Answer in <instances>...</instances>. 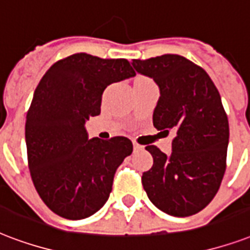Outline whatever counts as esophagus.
Wrapping results in <instances>:
<instances>
[{"mask_svg":"<svg viewBox=\"0 0 250 250\" xmlns=\"http://www.w3.org/2000/svg\"><path fill=\"white\" fill-rule=\"evenodd\" d=\"M133 149L135 150H143L144 149V146H142V144H139L138 142H133Z\"/></svg>","mask_w":250,"mask_h":250,"instance_id":"1","label":"esophagus"}]
</instances>
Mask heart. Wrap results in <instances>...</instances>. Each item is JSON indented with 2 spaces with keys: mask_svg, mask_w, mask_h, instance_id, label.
<instances>
[{
  "mask_svg": "<svg viewBox=\"0 0 250 250\" xmlns=\"http://www.w3.org/2000/svg\"><path fill=\"white\" fill-rule=\"evenodd\" d=\"M143 79H144V77H140V79H138V80H143Z\"/></svg>",
  "mask_w": 250,
  "mask_h": 250,
  "instance_id": "b5f03b06",
  "label": "heart"
}]
</instances>
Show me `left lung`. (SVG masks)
<instances>
[{
  "mask_svg": "<svg viewBox=\"0 0 250 250\" xmlns=\"http://www.w3.org/2000/svg\"><path fill=\"white\" fill-rule=\"evenodd\" d=\"M132 65L160 87L153 125L176 132L170 156L146 146L153 165L143 173V188L171 216L197 214L214 199L226 173L229 125L220 94L203 68L180 55L133 59Z\"/></svg>",
  "mask_w": 250,
  "mask_h": 250,
  "instance_id": "8db88e82",
  "label": "left lung"
}]
</instances>
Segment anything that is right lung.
Listing matches in <instances>:
<instances>
[{"label":"right lung","instance_id":"add662e5","mask_svg":"<svg viewBox=\"0 0 250 250\" xmlns=\"http://www.w3.org/2000/svg\"><path fill=\"white\" fill-rule=\"evenodd\" d=\"M135 74L125 59L81 52L55 62L36 86L26 117L28 169L42 201L59 216L85 219L108 199L132 143L125 136L89 140L85 122L101 112L110 83Z\"/></svg>","mask_w":250,"mask_h":250}]
</instances>
